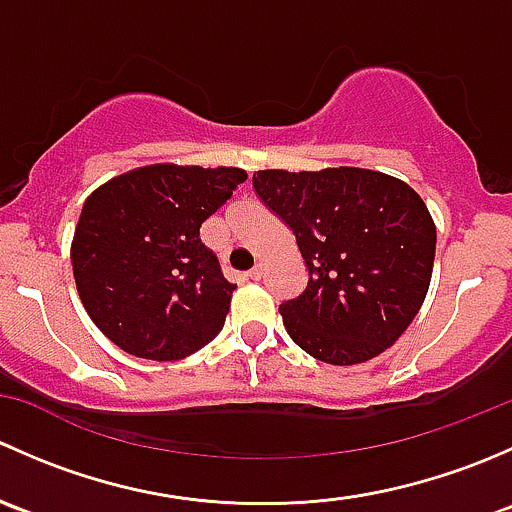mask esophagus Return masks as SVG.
<instances>
[{"mask_svg":"<svg viewBox=\"0 0 512 512\" xmlns=\"http://www.w3.org/2000/svg\"><path fill=\"white\" fill-rule=\"evenodd\" d=\"M262 272H265V267H262L260 262H257V265L252 267L250 272H247V280H260V277H262Z\"/></svg>","mask_w":512,"mask_h":512,"instance_id":"34e87169","label":"esophagus"}]
</instances>
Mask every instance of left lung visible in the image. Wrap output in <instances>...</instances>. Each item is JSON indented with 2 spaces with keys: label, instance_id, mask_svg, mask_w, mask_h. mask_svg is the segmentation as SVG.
<instances>
[{
  "label": "left lung",
  "instance_id": "left-lung-1",
  "mask_svg": "<svg viewBox=\"0 0 512 512\" xmlns=\"http://www.w3.org/2000/svg\"><path fill=\"white\" fill-rule=\"evenodd\" d=\"M262 203L292 227L307 289L280 304L297 347L327 364L369 361L406 332L426 299L436 225L421 195L366 168L257 170Z\"/></svg>",
  "mask_w": 512,
  "mask_h": 512
}]
</instances>
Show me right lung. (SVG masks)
<instances>
[{
	"label": "right lung",
	"instance_id": "right-lung-1",
	"mask_svg": "<svg viewBox=\"0 0 512 512\" xmlns=\"http://www.w3.org/2000/svg\"><path fill=\"white\" fill-rule=\"evenodd\" d=\"M245 180L242 168L156 163L86 198L71 267L91 322L116 347L175 361L218 337L235 285L200 242V225Z\"/></svg>",
	"mask_w": 512,
	"mask_h": 512
}]
</instances>
